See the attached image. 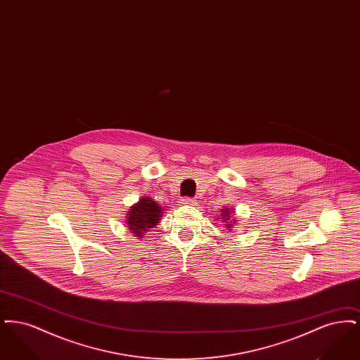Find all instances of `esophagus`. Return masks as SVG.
I'll return each mask as SVG.
<instances>
[{"label":"esophagus","mask_w":360,"mask_h":360,"mask_svg":"<svg viewBox=\"0 0 360 360\" xmlns=\"http://www.w3.org/2000/svg\"><path fill=\"white\" fill-rule=\"evenodd\" d=\"M182 204L193 206L195 202H194V200H193V198H188V197H186V198H184V200H182Z\"/></svg>","instance_id":"1"}]
</instances>
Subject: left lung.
I'll return each mask as SVG.
<instances>
[{
	"instance_id": "1",
	"label": "left lung",
	"mask_w": 360,
	"mask_h": 360,
	"mask_svg": "<svg viewBox=\"0 0 360 360\" xmlns=\"http://www.w3.org/2000/svg\"><path fill=\"white\" fill-rule=\"evenodd\" d=\"M219 214H220V217H216V220H217V221H223L226 229L231 231L235 225H238V220H236V217H235V209H232V207H224Z\"/></svg>"
}]
</instances>
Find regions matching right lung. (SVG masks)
<instances>
[{"label": "right lung", "instance_id": "obj_1", "mask_svg": "<svg viewBox=\"0 0 360 360\" xmlns=\"http://www.w3.org/2000/svg\"><path fill=\"white\" fill-rule=\"evenodd\" d=\"M165 209L150 197H141L127 213L125 224L135 238L143 239L150 228L160 221Z\"/></svg>", "mask_w": 360, "mask_h": 360}]
</instances>
